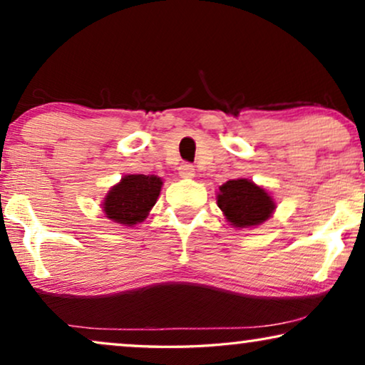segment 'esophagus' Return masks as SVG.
I'll return each instance as SVG.
<instances>
[{"label":"esophagus","instance_id":"obj_1","mask_svg":"<svg viewBox=\"0 0 365 365\" xmlns=\"http://www.w3.org/2000/svg\"><path fill=\"white\" fill-rule=\"evenodd\" d=\"M179 176L184 178V179H189V178H194V166L192 164H187V163H182L181 166H179Z\"/></svg>","mask_w":365,"mask_h":365}]
</instances>
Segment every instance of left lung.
<instances>
[{
	"mask_svg": "<svg viewBox=\"0 0 365 365\" xmlns=\"http://www.w3.org/2000/svg\"><path fill=\"white\" fill-rule=\"evenodd\" d=\"M217 206L234 227H254L272 216L276 202L251 179H231L219 187Z\"/></svg>",
	"mask_w": 365,
	"mask_h": 365,
	"instance_id": "8db88e82",
	"label": "left lung"
}]
</instances>
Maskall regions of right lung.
Segmentation results:
<instances>
[{"mask_svg":"<svg viewBox=\"0 0 365 365\" xmlns=\"http://www.w3.org/2000/svg\"><path fill=\"white\" fill-rule=\"evenodd\" d=\"M161 186L163 179L154 174H128L109 189L101 204L103 211L114 222L136 226L148 217L156 204Z\"/></svg>","mask_w":365,"mask_h":365,"instance_id":"1","label":"right lung"}]
</instances>
